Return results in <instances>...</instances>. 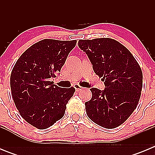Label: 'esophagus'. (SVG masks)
Here are the masks:
<instances>
[{"mask_svg": "<svg viewBox=\"0 0 155 155\" xmlns=\"http://www.w3.org/2000/svg\"><path fill=\"white\" fill-rule=\"evenodd\" d=\"M74 87L75 90H76L77 91H81V90L82 88H83V87H81V86H80V85H79V84H75V85L74 86Z\"/></svg>", "mask_w": 155, "mask_h": 155, "instance_id": "obj_1", "label": "esophagus"}]
</instances>
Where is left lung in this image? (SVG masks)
I'll use <instances>...</instances> for the list:
<instances>
[{
	"label": "left lung",
	"mask_w": 155,
	"mask_h": 155,
	"mask_svg": "<svg viewBox=\"0 0 155 155\" xmlns=\"http://www.w3.org/2000/svg\"><path fill=\"white\" fill-rule=\"evenodd\" d=\"M78 46L87 55L94 73L105 81L104 90L91 88L86 113L98 125L116 128L137 108L143 87L141 69L132 53L115 39H81Z\"/></svg>",
	"instance_id": "1"
}]
</instances>
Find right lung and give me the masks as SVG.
<instances>
[{
    "label": "right lung",
    "instance_id": "add662e5",
    "mask_svg": "<svg viewBox=\"0 0 155 155\" xmlns=\"http://www.w3.org/2000/svg\"><path fill=\"white\" fill-rule=\"evenodd\" d=\"M76 43L43 39L25 50L14 66L10 79L14 102L21 117L39 130L62 118L74 93V87L61 88L50 81L57 78Z\"/></svg>",
    "mask_w": 155,
    "mask_h": 155
}]
</instances>
